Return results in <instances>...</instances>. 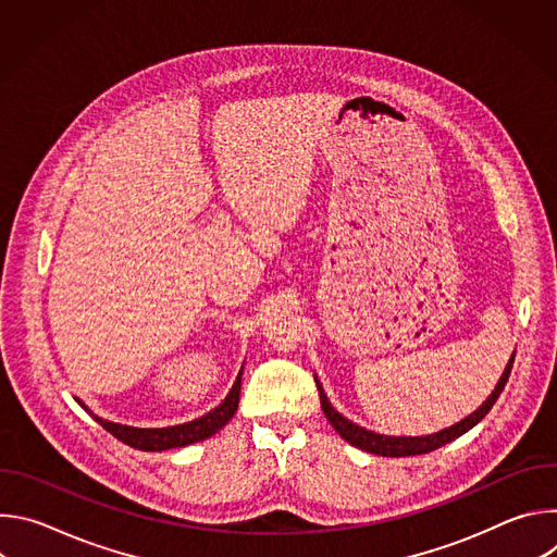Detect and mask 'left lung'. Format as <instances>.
<instances>
[{
  "instance_id": "left-lung-1",
  "label": "left lung",
  "mask_w": 557,
  "mask_h": 557,
  "mask_svg": "<svg viewBox=\"0 0 557 557\" xmlns=\"http://www.w3.org/2000/svg\"><path fill=\"white\" fill-rule=\"evenodd\" d=\"M513 357H516V352H513ZM513 357L509 359V363H507V368H505V372H503V376H500L496 389L490 394V399H487L479 410H475L473 414H469L467 419H462L460 423H456V425H451V428H447V430H441V432H436V434H428V436H381V434L368 432V430L359 428L357 423L348 421L346 417H342V414L329 404V399H326V394H324L320 381H317V389H320V404H322V410H324L329 423H331V425L339 432V436L346 438L350 445H355V447H359V449H366V451H370V454H379V456H394V458H399V456H417V454H428V451H434V449L447 445L449 441L458 438L460 434H465V432L471 430L475 423L485 419V414L494 408L496 399H498L500 392H503L505 385H507V379H509L511 366H513Z\"/></svg>"
}]
</instances>
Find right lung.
Segmentation results:
<instances>
[{"label":"right lung","instance_id":"right-lung-1","mask_svg":"<svg viewBox=\"0 0 557 557\" xmlns=\"http://www.w3.org/2000/svg\"><path fill=\"white\" fill-rule=\"evenodd\" d=\"M243 374V372H240ZM240 374L233 381V387L228 389L226 399L211 410L209 414L183 423V425H174V428H161V430H140V428H129V425H119V423H110L103 421L99 417H95L97 423H101L114 438H119L121 443L134 447V449H143V451H163V449H172V447H185L191 443H198L211 434H215L224 423H228V419L235 414L237 410V401H240ZM82 404V401H78ZM84 410H88L82 404Z\"/></svg>","mask_w":557,"mask_h":557}]
</instances>
